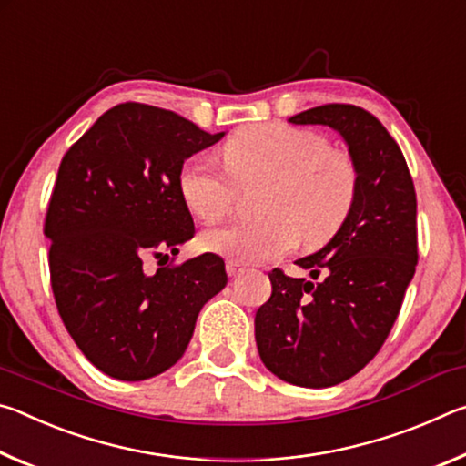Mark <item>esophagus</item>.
Masks as SVG:
<instances>
[{
	"label": "esophagus",
	"instance_id": "1",
	"mask_svg": "<svg viewBox=\"0 0 466 466\" xmlns=\"http://www.w3.org/2000/svg\"><path fill=\"white\" fill-rule=\"evenodd\" d=\"M226 271H228V275H230V278H238L240 273H244L247 271V267H244L242 263H236V261H228L226 263Z\"/></svg>",
	"mask_w": 466,
	"mask_h": 466
}]
</instances>
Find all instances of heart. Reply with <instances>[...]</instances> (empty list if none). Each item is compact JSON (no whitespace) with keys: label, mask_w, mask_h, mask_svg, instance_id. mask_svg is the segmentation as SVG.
Here are the masks:
<instances>
[{"label":"heart","mask_w":466,"mask_h":466,"mask_svg":"<svg viewBox=\"0 0 466 466\" xmlns=\"http://www.w3.org/2000/svg\"><path fill=\"white\" fill-rule=\"evenodd\" d=\"M228 175L203 157L178 170L187 209L205 224L219 222L238 199V187L267 180L257 211L263 218L201 234V247L236 263H269L302 240L319 248L341 230L358 199L360 172L343 149L317 131L286 123L248 125L222 146Z\"/></svg>","instance_id":"heart-1"}]
</instances>
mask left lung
Returning <instances> with one entry per match:
<instances>
[{
    "label": "left lung",
    "mask_w": 466,
    "mask_h": 466,
    "mask_svg": "<svg viewBox=\"0 0 466 466\" xmlns=\"http://www.w3.org/2000/svg\"><path fill=\"white\" fill-rule=\"evenodd\" d=\"M341 133L360 172L358 199L327 247L296 261L312 281L269 273L255 337L267 370L327 389L358 374L389 337L417 265V197L397 141L368 110L322 105L289 119Z\"/></svg>",
    "instance_id": "1"
}]
</instances>
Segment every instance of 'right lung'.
<instances>
[{"mask_svg": "<svg viewBox=\"0 0 466 466\" xmlns=\"http://www.w3.org/2000/svg\"><path fill=\"white\" fill-rule=\"evenodd\" d=\"M222 137L172 110L123 102L63 156L45 218L51 288L67 333L110 378L146 380L175 366L203 304L228 283L214 252L146 269L195 236L177 177Z\"/></svg>", "mask_w": 466, "mask_h": 466, "instance_id": "right-lung-1", "label": "right lung"}]
</instances>
